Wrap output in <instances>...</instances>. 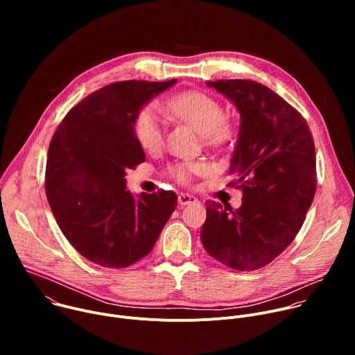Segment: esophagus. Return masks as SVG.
<instances>
[{
	"instance_id": "esophagus-1",
	"label": "esophagus",
	"mask_w": 355,
	"mask_h": 355,
	"mask_svg": "<svg viewBox=\"0 0 355 355\" xmlns=\"http://www.w3.org/2000/svg\"><path fill=\"white\" fill-rule=\"evenodd\" d=\"M198 199L195 198V196H192V195H189V193H180L178 195V204L180 205H182V207H185V205H189V204H195Z\"/></svg>"
}]
</instances>
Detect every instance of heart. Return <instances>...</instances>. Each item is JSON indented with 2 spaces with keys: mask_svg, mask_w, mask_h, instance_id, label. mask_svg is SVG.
<instances>
[{
  "mask_svg": "<svg viewBox=\"0 0 355 355\" xmlns=\"http://www.w3.org/2000/svg\"><path fill=\"white\" fill-rule=\"evenodd\" d=\"M170 114L192 126L200 136L205 146L216 148L227 143L234 132V122L225 115L219 101L202 91L178 92L168 101ZM135 135L139 146L146 151H156L164 140V126L151 108H143L135 122ZM205 170L202 163H178L170 167V174L178 182H188L196 173Z\"/></svg>",
  "mask_w": 355,
  "mask_h": 355,
  "instance_id": "obj_1",
  "label": "heart"
}]
</instances>
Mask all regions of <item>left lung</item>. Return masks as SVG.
I'll return each mask as SVG.
<instances>
[{
    "instance_id": "left-lung-1",
    "label": "left lung",
    "mask_w": 355,
    "mask_h": 355,
    "mask_svg": "<svg viewBox=\"0 0 355 355\" xmlns=\"http://www.w3.org/2000/svg\"><path fill=\"white\" fill-rule=\"evenodd\" d=\"M240 112L229 182L243 191L239 209L207 202L200 241L229 268L266 267L293 241L316 192V151L311 129L293 107L251 80L208 81Z\"/></svg>"
}]
</instances>
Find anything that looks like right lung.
<instances>
[{"mask_svg":"<svg viewBox=\"0 0 355 355\" xmlns=\"http://www.w3.org/2000/svg\"><path fill=\"white\" fill-rule=\"evenodd\" d=\"M177 81H119L85 96L50 141L44 189L56 222L83 257L125 268L155 247L177 195L126 189L125 175L146 160L135 135L144 104Z\"/></svg>","mask_w":355,"mask_h":355,"instance_id":"obj_1","label":"right lung"}]
</instances>
